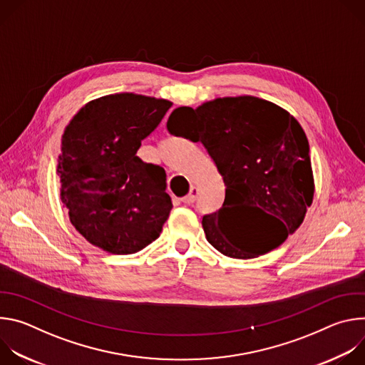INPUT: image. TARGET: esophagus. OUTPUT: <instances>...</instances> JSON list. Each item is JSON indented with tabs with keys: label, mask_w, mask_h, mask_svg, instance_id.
I'll return each instance as SVG.
<instances>
[{
	"label": "esophagus",
	"mask_w": 365,
	"mask_h": 365,
	"mask_svg": "<svg viewBox=\"0 0 365 365\" xmlns=\"http://www.w3.org/2000/svg\"><path fill=\"white\" fill-rule=\"evenodd\" d=\"M197 193H199V189H197L196 186H192L190 190H189V193H187V196H185V197L182 199L183 203H186V205L193 203V202L196 200V197H197Z\"/></svg>",
	"instance_id": "1"
}]
</instances>
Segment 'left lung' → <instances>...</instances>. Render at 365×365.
<instances>
[{
    "label": "left lung",
    "mask_w": 365,
    "mask_h": 365,
    "mask_svg": "<svg viewBox=\"0 0 365 365\" xmlns=\"http://www.w3.org/2000/svg\"><path fill=\"white\" fill-rule=\"evenodd\" d=\"M168 130L200 141L224 179L222 207L202 220L206 240L220 252L254 258L283 244L300 227L315 183L306 134L286 110L248 95L217 98L196 110L176 108ZM245 207L269 218L264 240L254 243L240 232L236 212Z\"/></svg>",
    "instance_id": "8db88e82"
}]
</instances>
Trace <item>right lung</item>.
<instances>
[{
	"instance_id": "add662e5",
	"label": "right lung",
	"mask_w": 365,
	"mask_h": 365,
	"mask_svg": "<svg viewBox=\"0 0 365 365\" xmlns=\"http://www.w3.org/2000/svg\"><path fill=\"white\" fill-rule=\"evenodd\" d=\"M172 102L114 93L88 102L62 135L61 199L76 231L111 254H133L155 238L172 211L166 172L137 150Z\"/></svg>"
}]
</instances>
